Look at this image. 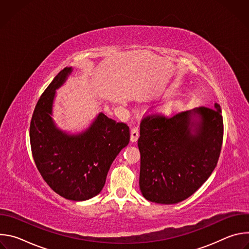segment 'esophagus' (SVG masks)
I'll return each instance as SVG.
<instances>
[{"mask_svg":"<svg viewBox=\"0 0 249 249\" xmlns=\"http://www.w3.org/2000/svg\"><path fill=\"white\" fill-rule=\"evenodd\" d=\"M140 136V133H139V129L137 127H134L132 130H131V142H136L138 140Z\"/></svg>","mask_w":249,"mask_h":249,"instance_id":"1","label":"esophagus"}]
</instances>
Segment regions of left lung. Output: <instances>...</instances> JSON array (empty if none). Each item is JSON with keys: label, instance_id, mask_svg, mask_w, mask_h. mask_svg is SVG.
Listing matches in <instances>:
<instances>
[{"label": "left lung", "instance_id": "obj_1", "mask_svg": "<svg viewBox=\"0 0 249 249\" xmlns=\"http://www.w3.org/2000/svg\"><path fill=\"white\" fill-rule=\"evenodd\" d=\"M173 116L151 113L140 124V189L159 204L181 202L196 192L215 169L223 145L224 121L219 104ZM193 125H197L192 129Z\"/></svg>", "mask_w": 249, "mask_h": 249}]
</instances>
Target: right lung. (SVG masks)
<instances>
[{
    "instance_id": "add662e5",
    "label": "right lung",
    "mask_w": 249,
    "mask_h": 249,
    "mask_svg": "<svg viewBox=\"0 0 249 249\" xmlns=\"http://www.w3.org/2000/svg\"><path fill=\"white\" fill-rule=\"evenodd\" d=\"M72 69L65 68L38 99L32 114L29 138L32 157L44 181L60 196L85 201L103 188L116 156L129 144L126 123L100 113L90 128L79 136L58 130L51 118L52 102Z\"/></svg>"
}]
</instances>
